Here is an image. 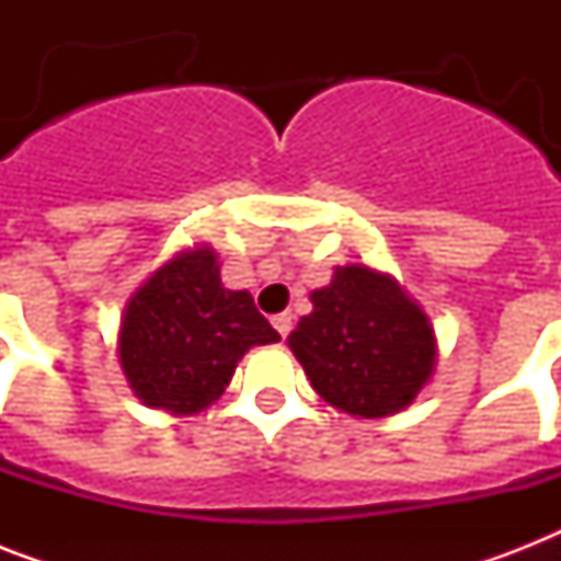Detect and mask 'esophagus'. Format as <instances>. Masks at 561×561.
<instances>
[{
  "instance_id": "esophagus-1",
  "label": "esophagus",
  "mask_w": 561,
  "mask_h": 561,
  "mask_svg": "<svg viewBox=\"0 0 561 561\" xmlns=\"http://www.w3.org/2000/svg\"><path fill=\"white\" fill-rule=\"evenodd\" d=\"M273 329H276L282 337H288L290 329H294V317H290L288 311H285V314H276V317H273Z\"/></svg>"
}]
</instances>
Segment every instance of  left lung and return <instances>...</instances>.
Returning a JSON list of instances; mask_svg holds the SVG:
<instances>
[{
  "mask_svg": "<svg viewBox=\"0 0 561 561\" xmlns=\"http://www.w3.org/2000/svg\"><path fill=\"white\" fill-rule=\"evenodd\" d=\"M288 346L320 399L358 419L410 408L436 369V334L422 306L367 264L334 267L332 282L311 290V314Z\"/></svg>",
  "mask_w": 561,
  "mask_h": 561,
  "instance_id": "left-lung-1",
  "label": "left lung"
}]
</instances>
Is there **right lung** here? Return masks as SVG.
Returning <instances> with one entry per match:
<instances>
[{
  "label": "right lung",
  "mask_w": 561,
  "mask_h": 561,
  "mask_svg": "<svg viewBox=\"0 0 561 561\" xmlns=\"http://www.w3.org/2000/svg\"><path fill=\"white\" fill-rule=\"evenodd\" d=\"M279 341L247 290L220 282L218 253L194 244L162 262L127 299L118 364L145 408L194 416L224 396L238 360Z\"/></svg>",
  "instance_id": "right-lung-1"
}]
</instances>
